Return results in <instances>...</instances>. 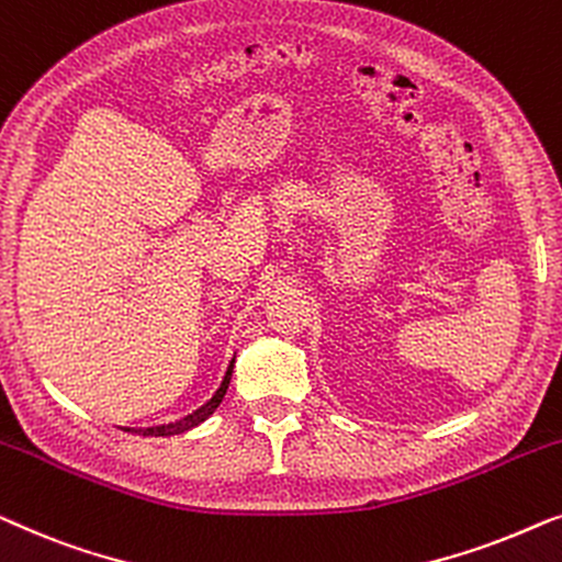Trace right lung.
<instances>
[{"label":"right lung","mask_w":562,"mask_h":562,"mask_svg":"<svg viewBox=\"0 0 562 562\" xmlns=\"http://www.w3.org/2000/svg\"><path fill=\"white\" fill-rule=\"evenodd\" d=\"M234 359H236V353H234ZM234 359H232V363H228V369H226V374H224V382H221V386L216 390V394H213V397H211L209 402H205V405H201V407L195 409V413H191V415L180 417V420H176V423L157 425V428H147V430H142V436H155V438L180 436V432L199 428V425H201L203 420H209V417H211L213 413H216V407L221 405V400H224V394H226V390H228V382H232Z\"/></svg>","instance_id":"add662e5"}]
</instances>
